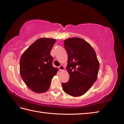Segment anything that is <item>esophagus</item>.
Wrapping results in <instances>:
<instances>
[{"label": "esophagus", "instance_id": "34e87169", "mask_svg": "<svg viewBox=\"0 0 124 124\" xmlns=\"http://www.w3.org/2000/svg\"><path fill=\"white\" fill-rule=\"evenodd\" d=\"M58 68H59V69L61 70V71H62V70H63L65 69V67H64V66H62V65H61V66H60L59 67H58Z\"/></svg>", "mask_w": 124, "mask_h": 124}]
</instances>
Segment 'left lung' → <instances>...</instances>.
Wrapping results in <instances>:
<instances>
[{
  "label": "left lung",
  "instance_id": "8db88e82",
  "mask_svg": "<svg viewBox=\"0 0 124 124\" xmlns=\"http://www.w3.org/2000/svg\"><path fill=\"white\" fill-rule=\"evenodd\" d=\"M68 55L67 70L69 80L62 83L63 91L73 97H78L87 92L96 82L99 62L93 47L84 39L75 37L64 41Z\"/></svg>",
  "mask_w": 124,
  "mask_h": 124
}]
</instances>
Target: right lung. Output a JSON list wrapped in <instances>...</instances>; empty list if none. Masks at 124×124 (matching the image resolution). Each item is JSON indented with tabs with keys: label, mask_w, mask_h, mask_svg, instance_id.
Wrapping results in <instances>:
<instances>
[{
	"label": "right lung",
	"mask_w": 124,
	"mask_h": 124,
	"mask_svg": "<svg viewBox=\"0 0 124 124\" xmlns=\"http://www.w3.org/2000/svg\"><path fill=\"white\" fill-rule=\"evenodd\" d=\"M56 39L42 38L37 40L22 54L20 62L21 76L27 87L37 93L49 89L51 80L58 69L52 66L50 52Z\"/></svg>",
	"instance_id": "obj_1"
}]
</instances>
